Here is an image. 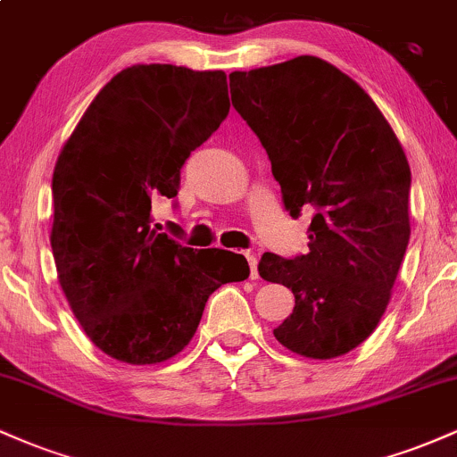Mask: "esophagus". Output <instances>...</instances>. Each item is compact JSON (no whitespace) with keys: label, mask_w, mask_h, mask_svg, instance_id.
Instances as JSON below:
<instances>
[{"label":"esophagus","mask_w":457,"mask_h":457,"mask_svg":"<svg viewBox=\"0 0 457 457\" xmlns=\"http://www.w3.org/2000/svg\"><path fill=\"white\" fill-rule=\"evenodd\" d=\"M245 258H246V262H249V269H251L249 275H251V279H258V255L251 253V251H246Z\"/></svg>","instance_id":"34e87169"}]
</instances>
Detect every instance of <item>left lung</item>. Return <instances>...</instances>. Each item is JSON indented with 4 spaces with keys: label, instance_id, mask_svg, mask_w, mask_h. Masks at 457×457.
<instances>
[{
    "label": "left lung",
    "instance_id": "8db88e82",
    "mask_svg": "<svg viewBox=\"0 0 457 457\" xmlns=\"http://www.w3.org/2000/svg\"><path fill=\"white\" fill-rule=\"evenodd\" d=\"M232 104L264 145L292 217L312 212L309 253L262 255L295 309L272 333L307 359H335L378 327L411 238V167L354 79L313 55L229 75Z\"/></svg>",
    "mask_w": 457,
    "mask_h": 457
}]
</instances>
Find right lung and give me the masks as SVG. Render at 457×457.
<instances>
[{"label":"right lung","instance_id":"1","mask_svg":"<svg viewBox=\"0 0 457 457\" xmlns=\"http://www.w3.org/2000/svg\"><path fill=\"white\" fill-rule=\"evenodd\" d=\"M228 112L223 71L130 66L96 94L57 156V279L87 337L115 361L176 356L208 296L249 277L245 255L193 251L150 228L152 202L178 195L182 165Z\"/></svg>","mask_w":457,"mask_h":457}]
</instances>
